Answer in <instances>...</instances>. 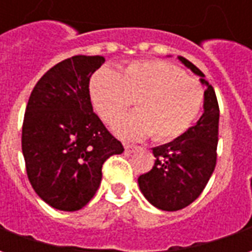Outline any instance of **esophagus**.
<instances>
[{
  "label": "esophagus",
  "instance_id": "1",
  "mask_svg": "<svg viewBox=\"0 0 252 252\" xmlns=\"http://www.w3.org/2000/svg\"><path fill=\"white\" fill-rule=\"evenodd\" d=\"M124 148H126V153H133L137 150L136 146H133V144H124Z\"/></svg>",
  "mask_w": 252,
  "mask_h": 252
}]
</instances>
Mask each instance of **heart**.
Here are the masks:
<instances>
[{"label": "heart", "instance_id": "1", "mask_svg": "<svg viewBox=\"0 0 252 252\" xmlns=\"http://www.w3.org/2000/svg\"><path fill=\"white\" fill-rule=\"evenodd\" d=\"M90 99L101 119L112 124L135 99L137 112L116 123L126 139L153 135L157 142L182 136L200 115L205 93L198 81L163 61H135L121 72L102 67L90 79Z\"/></svg>", "mask_w": 252, "mask_h": 252}]
</instances>
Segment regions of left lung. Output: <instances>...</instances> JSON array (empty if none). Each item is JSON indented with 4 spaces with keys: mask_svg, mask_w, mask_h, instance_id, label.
<instances>
[{
    "mask_svg": "<svg viewBox=\"0 0 252 252\" xmlns=\"http://www.w3.org/2000/svg\"><path fill=\"white\" fill-rule=\"evenodd\" d=\"M180 61L206 85L204 113L182 136L153 148L157 158L153 169L137 180L144 197L158 209L169 212L186 208L205 189L216 167L219 142L220 109L215 89L198 67L184 57Z\"/></svg>",
    "mask_w": 252,
    "mask_h": 252,
    "instance_id": "8db88e82",
    "label": "left lung"
}]
</instances>
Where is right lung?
<instances>
[{"mask_svg":"<svg viewBox=\"0 0 252 252\" xmlns=\"http://www.w3.org/2000/svg\"><path fill=\"white\" fill-rule=\"evenodd\" d=\"M104 57L64 59L39 79L25 109L21 147L31 185L59 211L93 198L102 164L124 147L93 112L89 83Z\"/></svg>","mask_w":252,"mask_h":252,"instance_id":"add662e5","label":"right lung"}]
</instances>
